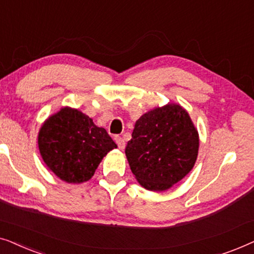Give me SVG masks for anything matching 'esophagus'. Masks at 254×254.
Segmentation results:
<instances>
[{"label": "esophagus", "instance_id": "esophagus-1", "mask_svg": "<svg viewBox=\"0 0 254 254\" xmlns=\"http://www.w3.org/2000/svg\"><path fill=\"white\" fill-rule=\"evenodd\" d=\"M114 140H116L118 147H119V149H121V150H123V149H125V147H126V142H125L124 137L116 136V138H114Z\"/></svg>", "mask_w": 254, "mask_h": 254}]
</instances>
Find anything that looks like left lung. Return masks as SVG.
Returning a JSON list of instances; mask_svg holds the SVG:
<instances>
[{"mask_svg": "<svg viewBox=\"0 0 254 254\" xmlns=\"http://www.w3.org/2000/svg\"><path fill=\"white\" fill-rule=\"evenodd\" d=\"M138 184L163 192L185 178L199 152V133L187 111L179 104L155 107L135 123L125 149Z\"/></svg>", "mask_w": 254, "mask_h": 254, "instance_id": "obj_1", "label": "left lung"}]
</instances>
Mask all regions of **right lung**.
<instances>
[{
  "mask_svg": "<svg viewBox=\"0 0 254 254\" xmlns=\"http://www.w3.org/2000/svg\"><path fill=\"white\" fill-rule=\"evenodd\" d=\"M38 147L44 163L58 178L81 184L92 178L102 159L117 144L91 118L65 106L41 125Z\"/></svg>",
  "mask_w": 254,
  "mask_h": 254,
  "instance_id": "1",
  "label": "right lung"
}]
</instances>
